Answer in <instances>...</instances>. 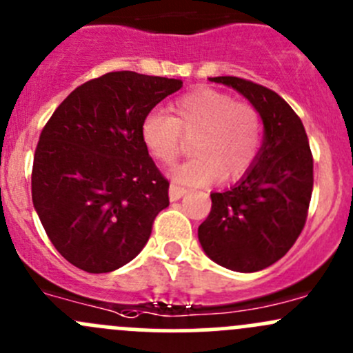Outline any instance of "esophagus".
Segmentation results:
<instances>
[{
	"mask_svg": "<svg viewBox=\"0 0 353 353\" xmlns=\"http://www.w3.org/2000/svg\"><path fill=\"white\" fill-rule=\"evenodd\" d=\"M186 194V190L181 186H177V184H170L169 188V198L170 201H177V199H181Z\"/></svg>",
	"mask_w": 353,
	"mask_h": 353,
	"instance_id": "esophagus-1",
	"label": "esophagus"
}]
</instances>
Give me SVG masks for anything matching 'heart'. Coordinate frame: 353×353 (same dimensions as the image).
I'll use <instances>...</instances> for the list:
<instances>
[{"label":"heart","mask_w":353,"mask_h":353,"mask_svg":"<svg viewBox=\"0 0 353 353\" xmlns=\"http://www.w3.org/2000/svg\"><path fill=\"white\" fill-rule=\"evenodd\" d=\"M172 116L152 110L141 121V141L157 162L172 163L184 137L193 138L194 159L172 172L181 186H206L219 177L234 181L256 162L263 140V121L249 102L212 87H199L170 105Z\"/></svg>","instance_id":"1"}]
</instances>
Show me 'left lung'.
<instances>
[{
	"instance_id": "obj_1",
	"label": "left lung",
	"mask_w": 353,
	"mask_h": 353,
	"mask_svg": "<svg viewBox=\"0 0 353 353\" xmlns=\"http://www.w3.org/2000/svg\"><path fill=\"white\" fill-rule=\"evenodd\" d=\"M244 95L261 114L265 137L243 179L212 193L198 227L203 251L216 265L252 273L287 254L304 229L312 194V154L301 117L276 92L237 77L210 78Z\"/></svg>"
}]
</instances>
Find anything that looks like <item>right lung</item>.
Returning <instances> with one entry per match:
<instances>
[{"instance_id": "1", "label": "right lung", "mask_w": 353, "mask_h": 353, "mask_svg": "<svg viewBox=\"0 0 353 353\" xmlns=\"http://www.w3.org/2000/svg\"><path fill=\"white\" fill-rule=\"evenodd\" d=\"M183 80L112 71L74 88L46 123L32 201L59 254L88 273L121 268L169 206V181L141 141V121Z\"/></svg>"}]
</instances>
